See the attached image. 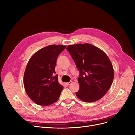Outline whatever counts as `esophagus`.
Listing matches in <instances>:
<instances>
[{
	"label": "esophagus",
	"instance_id": "esophagus-1",
	"mask_svg": "<svg viewBox=\"0 0 135 135\" xmlns=\"http://www.w3.org/2000/svg\"><path fill=\"white\" fill-rule=\"evenodd\" d=\"M72 83V81H69V82H68V83H66V84L67 85H69L70 84H71Z\"/></svg>",
	"mask_w": 135,
	"mask_h": 135
}]
</instances>
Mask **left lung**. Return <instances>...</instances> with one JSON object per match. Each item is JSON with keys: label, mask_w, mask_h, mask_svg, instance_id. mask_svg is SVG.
I'll return each instance as SVG.
<instances>
[{"label": "left lung", "mask_w": 135, "mask_h": 135, "mask_svg": "<svg viewBox=\"0 0 135 135\" xmlns=\"http://www.w3.org/2000/svg\"><path fill=\"white\" fill-rule=\"evenodd\" d=\"M79 71L77 97L85 102L101 99L110 88L114 69L107 55L88 43L68 45L66 49Z\"/></svg>", "instance_id": "obj_1"}]
</instances>
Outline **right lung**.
I'll return each mask as SVG.
<instances>
[{"label": "right lung", "instance_id": "1", "mask_svg": "<svg viewBox=\"0 0 135 135\" xmlns=\"http://www.w3.org/2000/svg\"><path fill=\"white\" fill-rule=\"evenodd\" d=\"M66 47L51 45L35 52L28 61L23 76L27 95L36 104L49 105L57 101L63 89L58 81L55 66L58 56Z\"/></svg>", "mask_w": 135, "mask_h": 135}]
</instances>
